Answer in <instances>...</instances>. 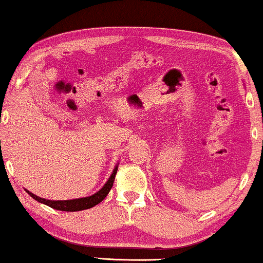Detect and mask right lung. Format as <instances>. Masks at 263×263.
Instances as JSON below:
<instances>
[{"label":"right lung","mask_w":263,"mask_h":263,"mask_svg":"<svg viewBox=\"0 0 263 263\" xmlns=\"http://www.w3.org/2000/svg\"><path fill=\"white\" fill-rule=\"evenodd\" d=\"M117 168H119V163L115 166L114 168L111 176L109 177L108 181L105 182L103 187H102L100 191H97L95 195L89 196V197H83V198H77V199H68V200H51V199H45V198L37 197L35 195H33L32 192L26 190V192L35 199L39 203H43L47 206L55 209V210H60V211H82V210H86V209H91L93 208L95 205L100 204L104 198L108 196V193L110 192V190L112 187L114 180H115V176L117 173Z\"/></svg>","instance_id":"obj_1"}]
</instances>
